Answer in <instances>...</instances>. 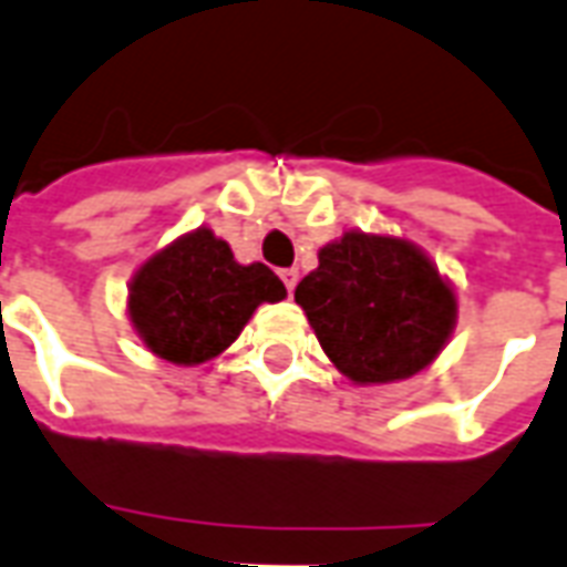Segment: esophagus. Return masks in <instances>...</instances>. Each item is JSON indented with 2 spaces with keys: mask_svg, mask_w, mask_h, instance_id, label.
<instances>
[{
  "mask_svg": "<svg viewBox=\"0 0 567 567\" xmlns=\"http://www.w3.org/2000/svg\"><path fill=\"white\" fill-rule=\"evenodd\" d=\"M279 276H282L285 288H288V295H291V291H295L297 279H300V272H297L295 267H288V270H282V272H279Z\"/></svg>",
  "mask_w": 567,
  "mask_h": 567,
  "instance_id": "1",
  "label": "esophagus"
}]
</instances>
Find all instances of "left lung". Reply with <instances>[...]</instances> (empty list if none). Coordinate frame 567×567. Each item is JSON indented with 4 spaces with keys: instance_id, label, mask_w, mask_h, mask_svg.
Masks as SVG:
<instances>
[{
    "instance_id": "left-lung-1",
    "label": "left lung",
    "mask_w": 567,
    "mask_h": 567,
    "mask_svg": "<svg viewBox=\"0 0 567 567\" xmlns=\"http://www.w3.org/2000/svg\"><path fill=\"white\" fill-rule=\"evenodd\" d=\"M324 355L355 382H394L427 368L455 324V295L434 264L392 236L346 234L297 285Z\"/></svg>"
}]
</instances>
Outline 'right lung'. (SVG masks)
<instances>
[{
    "mask_svg": "<svg viewBox=\"0 0 567 567\" xmlns=\"http://www.w3.org/2000/svg\"><path fill=\"white\" fill-rule=\"evenodd\" d=\"M282 297V279L270 267L236 264L230 246L199 227L136 272L130 319L154 355L203 364L234 343L260 303Z\"/></svg>",
    "mask_w": 567,
    "mask_h": 567,
    "instance_id": "obj_1",
    "label": "right lung"
}]
</instances>
